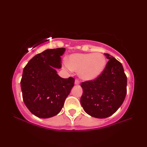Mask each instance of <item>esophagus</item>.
Returning <instances> with one entry per match:
<instances>
[{"instance_id":"1","label":"esophagus","mask_w":147,"mask_h":147,"mask_svg":"<svg viewBox=\"0 0 147 147\" xmlns=\"http://www.w3.org/2000/svg\"><path fill=\"white\" fill-rule=\"evenodd\" d=\"M74 84H75L76 86H78L79 85V84H80V81L78 80H77V79L75 80V81H74Z\"/></svg>"}]
</instances>
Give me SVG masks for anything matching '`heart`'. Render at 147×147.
Wrapping results in <instances>:
<instances>
[{
    "instance_id": "heart-1",
    "label": "heart",
    "mask_w": 147,
    "mask_h": 147,
    "mask_svg": "<svg viewBox=\"0 0 147 147\" xmlns=\"http://www.w3.org/2000/svg\"><path fill=\"white\" fill-rule=\"evenodd\" d=\"M106 65L104 54L96 53H74L67 59L65 66L74 71L85 81L94 80L101 75Z\"/></svg>"
}]
</instances>
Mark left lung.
<instances>
[{
	"label": "left lung",
	"mask_w": 147,
	"mask_h": 147,
	"mask_svg": "<svg viewBox=\"0 0 147 147\" xmlns=\"http://www.w3.org/2000/svg\"><path fill=\"white\" fill-rule=\"evenodd\" d=\"M109 59L101 75L93 81L82 82L80 103L84 110L98 119L111 116L120 108L126 94L127 78L119 61L104 54Z\"/></svg>",
	"instance_id": "1"
}]
</instances>
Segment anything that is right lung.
I'll return each instance as SVG.
<instances>
[{"label": "right lung", "mask_w": 147, "mask_h": 147, "mask_svg": "<svg viewBox=\"0 0 147 147\" xmlns=\"http://www.w3.org/2000/svg\"><path fill=\"white\" fill-rule=\"evenodd\" d=\"M65 49H47L37 54L24 67L21 80L23 101L30 111L39 118L58 114L74 86L72 77L63 78L57 73Z\"/></svg>", "instance_id": "right-lung-1"}]
</instances>
